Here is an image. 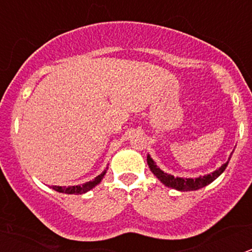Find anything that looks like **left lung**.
<instances>
[{"instance_id":"1","label":"left lung","mask_w":252,"mask_h":252,"mask_svg":"<svg viewBox=\"0 0 252 252\" xmlns=\"http://www.w3.org/2000/svg\"><path fill=\"white\" fill-rule=\"evenodd\" d=\"M233 153V151H232ZM231 153V155H232ZM231 155L228 158L224 164H222L221 166L216 170H213L212 173L204 175H199L197 178H183V177H174V175L168 174L165 171H162L159 166L157 165V162L154 161L153 158L150 155H148V165L150 168V170L153 171V174L158 178V179L161 182L162 184L168 188L177 189V190H180V192H189V190H198V189L204 188L206 186L211 184L213 180L217 179L220 175L224 171V169L228 165V161L231 159Z\"/></svg>"}]
</instances>
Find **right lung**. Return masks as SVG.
Returning a JSON list of instances; mask_svg holds the SVG:
<instances>
[{
	"label": "right lung",
	"instance_id": "right-lung-1",
	"mask_svg": "<svg viewBox=\"0 0 252 252\" xmlns=\"http://www.w3.org/2000/svg\"><path fill=\"white\" fill-rule=\"evenodd\" d=\"M107 169H108V166H107V168L102 171L101 174L97 175L94 179L90 180V182H87V183L78 184V186H70V187L51 186L50 188L54 189V190H57V192H59V193H64V194H84V193L90 192L91 189H93L95 186H98V184L101 183L102 179H103L104 175H106Z\"/></svg>",
	"mask_w": 252,
	"mask_h": 252
}]
</instances>
